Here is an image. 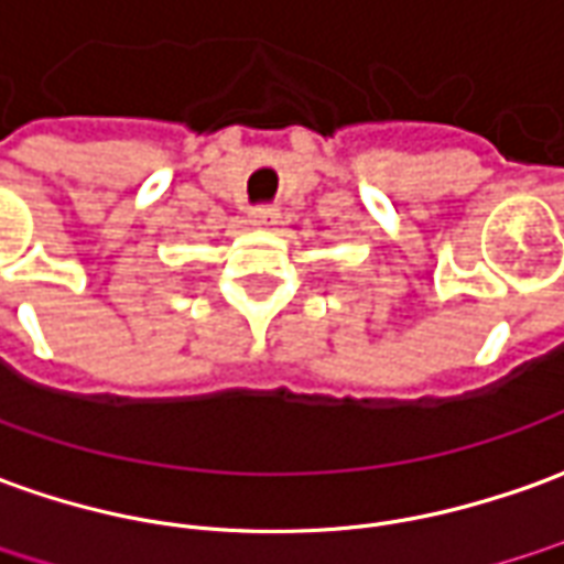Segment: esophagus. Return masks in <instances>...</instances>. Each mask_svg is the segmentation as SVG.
I'll list each match as a JSON object with an SVG mask.
<instances>
[{
    "mask_svg": "<svg viewBox=\"0 0 564 564\" xmlns=\"http://www.w3.org/2000/svg\"><path fill=\"white\" fill-rule=\"evenodd\" d=\"M275 217H279V208H273V205H254V208H248V220L254 227H273Z\"/></svg>",
    "mask_w": 564,
    "mask_h": 564,
    "instance_id": "obj_1",
    "label": "esophagus"
}]
</instances>
